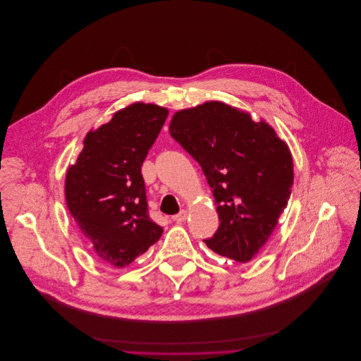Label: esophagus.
I'll return each mask as SVG.
<instances>
[{"instance_id":"34e87169","label":"esophagus","mask_w":361,"mask_h":361,"mask_svg":"<svg viewBox=\"0 0 361 361\" xmlns=\"http://www.w3.org/2000/svg\"><path fill=\"white\" fill-rule=\"evenodd\" d=\"M186 218H188V212H186V210H180L178 214L173 216V221H176V222H185Z\"/></svg>"}]
</instances>
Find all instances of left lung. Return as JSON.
I'll list each match as a JSON object with an SVG mask.
<instances>
[{"label": "left lung", "mask_w": 361, "mask_h": 361, "mask_svg": "<svg viewBox=\"0 0 361 361\" xmlns=\"http://www.w3.org/2000/svg\"><path fill=\"white\" fill-rule=\"evenodd\" d=\"M169 132L200 165L218 204L221 225L204 243L236 262L252 260L290 199L289 147L264 121L218 101L176 112Z\"/></svg>", "instance_id": "8db88e82"}]
</instances>
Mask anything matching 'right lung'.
<instances>
[{
	"mask_svg": "<svg viewBox=\"0 0 361 361\" xmlns=\"http://www.w3.org/2000/svg\"><path fill=\"white\" fill-rule=\"evenodd\" d=\"M166 118V108L143 102L115 112L87 133L82 152L66 172L68 210L111 266L130 264L164 232L149 218L140 166Z\"/></svg>",
	"mask_w": 361,
	"mask_h": 361,
	"instance_id": "add662e5",
	"label": "right lung"
}]
</instances>
